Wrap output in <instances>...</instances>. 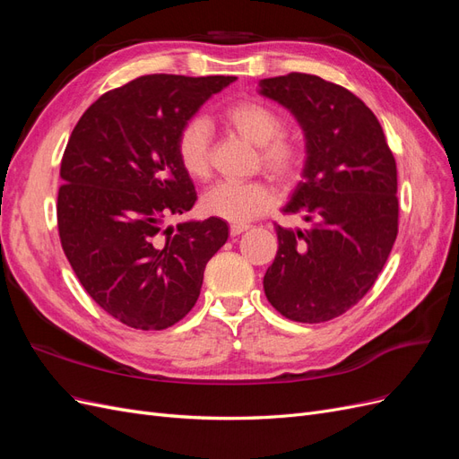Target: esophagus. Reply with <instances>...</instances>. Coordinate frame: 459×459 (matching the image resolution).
Wrapping results in <instances>:
<instances>
[{"mask_svg": "<svg viewBox=\"0 0 459 459\" xmlns=\"http://www.w3.org/2000/svg\"><path fill=\"white\" fill-rule=\"evenodd\" d=\"M247 230H248L247 224H231V226H230V233L233 235V238H235V235H241V233L247 231Z\"/></svg>", "mask_w": 459, "mask_h": 459, "instance_id": "1", "label": "esophagus"}]
</instances>
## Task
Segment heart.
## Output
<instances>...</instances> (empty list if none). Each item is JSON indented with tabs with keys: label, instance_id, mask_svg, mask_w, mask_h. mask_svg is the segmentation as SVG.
Listing matches in <instances>:
<instances>
[{
	"label": "heart",
	"instance_id": "1",
	"mask_svg": "<svg viewBox=\"0 0 459 459\" xmlns=\"http://www.w3.org/2000/svg\"><path fill=\"white\" fill-rule=\"evenodd\" d=\"M220 120L228 130L258 145V166L275 179L289 182L299 174L307 152L299 137L283 132L285 118L280 110L258 100H241L221 110ZM176 152L187 176L199 182L211 178V128L206 120L191 118L184 124L178 134ZM272 204L273 191L262 179L247 184H216L201 201L206 214L228 221L253 220L266 212Z\"/></svg>",
	"mask_w": 459,
	"mask_h": 459
}]
</instances>
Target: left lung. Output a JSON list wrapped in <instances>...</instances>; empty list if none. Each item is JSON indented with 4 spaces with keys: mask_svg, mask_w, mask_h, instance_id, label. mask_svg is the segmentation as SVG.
<instances>
[{
    "mask_svg": "<svg viewBox=\"0 0 459 459\" xmlns=\"http://www.w3.org/2000/svg\"><path fill=\"white\" fill-rule=\"evenodd\" d=\"M260 93L297 117L307 135L304 179L283 208L307 230L275 226L264 290L281 316L322 324L351 310L381 273L398 235L396 160L371 108L314 74L264 78Z\"/></svg>",
    "mask_w": 459,
    "mask_h": 459,
    "instance_id": "left-lung-1",
    "label": "left lung"
}]
</instances>
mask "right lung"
I'll return each instance as SVG.
<instances>
[{
  "label": "right lung",
  "mask_w": 459,
  "mask_h": 459,
  "mask_svg": "<svg viewBox=\"0 0 459 459\" xmlns=\"http://www.w3.org/2000/svg\"><path fill=\"white\" fill-rule=\"evenodd\" d=\"M235 76L147 74L103 93L61 160L57 228L86 293L120 324L160 331L195 307L206 262L228 241L220 218L184 221L197 201L176 142Z\"/></svg>",
  "instance_id": "right-lung-1"
}]
</instances>
